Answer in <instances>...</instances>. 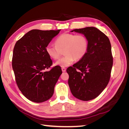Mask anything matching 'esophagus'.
<instances>
[{"mask_svg":"<svg viewBox=\"0 0 129 129\" xmlns=\"http://www.w3.org/2000/svg\"><path fill=\"white\" fill-rule=\"evenodd\" d=\"M61 69H62V71L63 72H65L66 71V68L65 67H62Z\"/></svg>","mask_w":129,"mask_h":129,"instance_id":"1","label":"esophagus"}]
</instances>
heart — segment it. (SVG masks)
I'll return each instance as SVG.
<instances>
[{
	"label": "heart",
	"instance_id": "1",
	"mask_svg": "<svg viewBox=\"0 0 129 129\" xmlns=\"http://www.w3.org/2000/svg\"><path fill=\"white\" fill-rule=\"evenodd\" d=\"M55 45L49 44L46 47L47 55L52 59L57 60L63 50L65 55L57 61L55 64L67 67L75 60H80L86 55L89 47V41L83 34L63 33L55 41Z\"/></svg>",
	"mask_w": 129,
	"mask_h": 129
}]
</instances>
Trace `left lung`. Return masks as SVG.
<instances>
[{"label": "left lung", "instance_id": "obj_1", "mask_svg": "<svg viewBox=\"0 0 129 129\" xmlns=\"http://www.w3.org/2000/svg\"><path fill=\"white\" fill-rule=\"evenodd\" d=\"M73 31L87 37L89 47L84 57L67 68L68 84L74 97L87 101L98 96L110 80L113 64L111 44L106 35L95 27Z\"/></svg>", "mask_w": 129, "mask_h": 129}]
</instances>
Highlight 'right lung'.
<instances>
[{
    "mask_svg": "<svg viewBox=\"0 0 129 129\" xmlns=\"http://www.w3.org/2000/svg\"><path fill=\"white\" fill-rule=\"evenodd\" d=\"M60 30L33 29L15 43L12 57L15 81L22 94L32 102L41 103L51 98L62 73L57 66L46 71L53 63L46 47Z\"/></svg>",
    "mask_w": 129,
    "mask_h": 129,
    "instance_id": "obj_1",
    "label": "right lung"
}]
</instances>
